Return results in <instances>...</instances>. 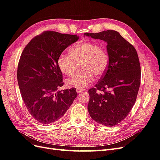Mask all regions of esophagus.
Segmentation results:
<instances>
[{
    "mask_svg": "<svg viewBox=\"0 0 160 160\" xmlns=\"http://www.w3.org/2000/svg\"><path fill=\"white\" fill-rule=\"evenodd\" d=\"M84 91H85V90H83V89H79V88H77V89H76V92H77L78 93V94L83 92H84Z\"/></svg>",
    "mask_w": 160,
    "mask_h": 160,
    "instance_id": "obj_1",
    "label": "esophagus"
}]
</instances>
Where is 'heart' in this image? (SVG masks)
I'll return each mask as SVG.
<instances>
[{
    "instance_id": "b5f03b06",
    "label": "heart",
    "mask_w": 160,
    "mask_h": 160,
    "mask_svg": "<svg viewBox=\"0 0 160 160\" xmlns=\"http://www.w3.org/2000/svg\"><path fill=\"white\" fill-rule=\"evenodd\" d=\"M60 71L66 76H71L78 65L80 71L66 80L68 87L82 89L91 84L94 74L101 76L107 68L108 56L104 49L93 42H82L73 47L69 55L61 54L57 59Z\"/></svg>"
}]
</instances>
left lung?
Wrapping results in <instances>:
<instances>
[{
    "mask_svg": "<svg viewBox=\"0 0 160 160\" xmlns=\"http://www.w3.org/2000/svg\"><path fill=\"white\" fill-rule=\"evenodd\" d=\"M107 42L109 62L105 74L90 89L88 111L99 124L114 126L128 115L141 84V66L136 49L115 30L85 33Z\"/></svg>",
    "mask_w": 160,
    "mask_h": 160,
    "instance_id": "1",
    "label": "left lung"
}]
</instances>
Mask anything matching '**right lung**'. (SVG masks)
I'll return each mask as SVG.
<instances>
[{
  "mask_svg": "<svg viewBox=\"0 0 160 160\" xmlns=\"http://www.w3.org/2000/svg\"><path fill=\"white\" fill-rule=\"evenodd\" d=\"M77 35L46 31L36 36L23 49L18 68V82L28 112L40 124L59 120L77 97L75 88L59 91L63 86L57 59Z\"/></svg>",
  "mask_w": 160,
  "mask_h": 160,
  "instance_id": "right-lung-1",
  "label": "right lung"
}]
</instances>
